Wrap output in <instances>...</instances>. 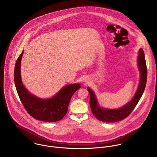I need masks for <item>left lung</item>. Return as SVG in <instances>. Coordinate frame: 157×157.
I'll return each instance as SVG.
<instances>
[{"label": "left lung", "instance_id": "8db88e82", "mask_svg": "<svg viewBox=\"0 0 157 157\" xmlns=\"http://www.w3.org/2000/svg\"><path fill=\"white\" fill-rule=\"evenodd\" d=\"M137 62L138 69L140 72L139 85L132 100L123 107L115 109L101 108L98 105L94 92L90 88H87L90 92V109L92 113L98 120L107 123L119 121L126 118L134 109L135 107L138 103L144 92L147 81V67L144 52L141 48L139 49Z\"/></svg>", "mask_w": 157, "mask_h": 157}]
</instances>
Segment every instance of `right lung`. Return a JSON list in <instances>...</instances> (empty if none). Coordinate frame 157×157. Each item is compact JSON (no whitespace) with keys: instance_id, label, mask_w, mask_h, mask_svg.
<instances>
[{"instance_id":"obj_1","label":"right lung","mask_w":157,"mask_h":157,"mask_svg":"<svg viewBox=\"0 0 157 157\" xmlns=\"http://www.w3.org/2000/svg\"><path fill=\"white\" fill-rule=\"evenodd\" d=\"M23 50L14 67V78L16 90L26 111L36 120L54 122L62 120L67 113L68 105L73 94L80 88V84H71L63 87L52 98L43 99L29 93L23 85L21 65Z\"/></svg>"}]
</instances>
